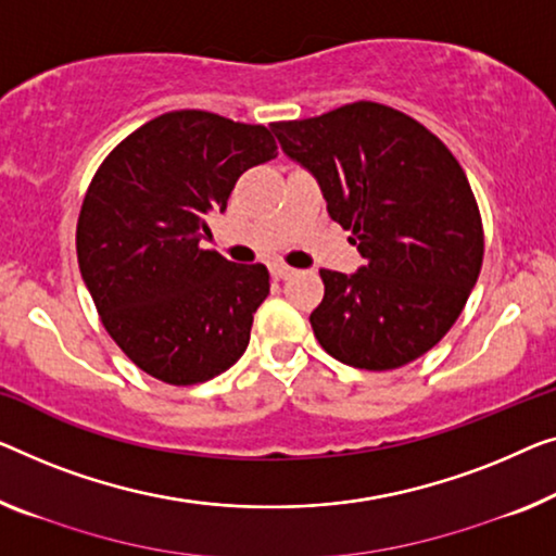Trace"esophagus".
Here are the masks:
<instances>
[{"label":"esophagus","mask_w":556,"mask_h":556,"mask_svg":"<svg viewBox=\"0 0 556 556\" xmlns=\"http://www.w3.org/2000/svg\"><path fill=\"white\" fill-rule=\"evenodd\" d=\"M296 269H292V267H287V264H281V262H277V264H271V275H275V279H289L294 275Z\"/></svg>","instance_id":"1"}]
</instances>
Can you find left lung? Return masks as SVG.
<instances>
[{"mask_svg":"<svg viewBox=\"0 0 556 556\" xmlns=\"http://www.w3.org/2000/svg\"><path fill=\"white\" fill-rule=\"evenodd\" d=\"M271 129L364 256L352 277L319 271L325 300L309 321L321 350L369 371L427 354L457 321L484 260L482 214L459 162L425 124L379 102Z\"/></svg>","mask_w":556,"mask_h":556,"instance_id":"8db88e82","label":"left lung"}]
</instances>
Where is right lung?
<instances>
[{
  "label": "right lung",
  "instance_id": "right-lung-1",
  "mask_svg": "<svg viewBox=\"0 0 556 556\" xmlns=\"http://www.w3.org/2000/svg\"><path fill=\"white\" fill-rule=\"evenodd\" d=\"M275 156L264 124L179 110L142 124L99 164L77 222L79 271L104 329L149 377L199 384L244 354L269 271L199 239L237 179Z\"/></svg>",
  "mask_w": 556,
  "mask_h": 556
}]
</instances>
